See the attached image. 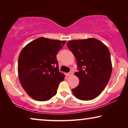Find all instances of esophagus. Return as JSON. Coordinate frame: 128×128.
Here are the masks:
<instances>
[{"instance_id": "34e87169", "label": "esophagus", "mask_w": 128, "mask_h": 128, "mask_svg": "<svg viewBox=\"0 0 128 128\" xmlns=\"http://www.w3.org/2000/svg\"><path fill=\"white\" fill-rule=\"evenodd\" d=\"M73 73H74V72H73V70H71L70 72L69 73H68V75L69 76H72V75L73 74Z\"/></svg>"}]
</instances>
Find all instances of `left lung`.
I'll list each match as a JSON object with an SVG mask.
<instances>
[{
    "label": "left lung",
    "mask_w": 128,
    "mask_h": 128,
    "mask_svg": "<svg viewBox=\"0 0 128 128\" xmlns=\"http://www.w3.org/2000/svg\"><path fill=\"white\" fill-rule=\"evenodd\" d=\"M67 46L76 58L79 84L72 90L78 99L92 100L106 87L112 73V63L108 47L95 38L72 40Z\"/></svg>",
    "instance_id": "8db88e82"
}]
</instances>
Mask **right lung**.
<instances>
[{
    "instance_id": "right-lung-1",
    "label": "right lung",
    "mask_w": 128,
    "mask_h": 128,
    "mask_svg": "<svg viewBox=\"0 0 128 128\" xmlns=\"http://www.w3.org/2000/svg\"><path fill=\"white\" fill-rule=\"evenodd\" d=\"M66 41L40 37L26 45L18 60L22 88L35 100L48 101L56 95L65 76L59 70L56 55Z\"/></svg>"
}]
</instances>
